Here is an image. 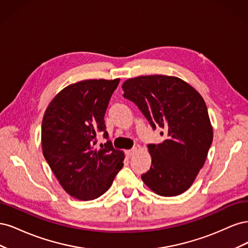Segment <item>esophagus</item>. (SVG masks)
Segmentation results:
<instances>
[{"label": "esophagus", "instance_id": "obj_1", "mask_svg": "<svg viewBox=\"0 0 248 248\" xmlns=\"http://www.w3.org/2000/svg\"><path fill=\"white\" fill-rule=\"evenodd\" d=\"M137 151H138V148L137 147H133L132 149H130V150H128V151H127V156L131 157V156H133L134 154L137 153Z\"/></svg>", "mask_w": 248, "mask_h": 248}]
</instances>
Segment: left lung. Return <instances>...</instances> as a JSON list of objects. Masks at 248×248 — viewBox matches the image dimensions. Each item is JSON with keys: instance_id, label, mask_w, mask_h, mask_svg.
Returning <instances> with one entry per match:
<instances>
[{"instance_id": "1", "label": "left lung", "mask_w": 248, "mask_h": 248, "mask_svg": "<svg viewBox=\"0 0 248 248\" xmlns=\"http://www.w3.org/2000/svg\"><path fill=\"white\" fill-rule=\"evenodd\" d=\"M122 89L124 98L136 104L153 130L167 131V140L148 146L152 164L142 181L162 197L183 193L204 166L213 140L204 99L175 77H138L127 79Z\"/></svg>"}]
</instances>
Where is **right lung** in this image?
Masks as SVG:
<instances>
[{
  "instance_id": "1",
  "label": "right lung",
  "mask_w": 248,
  "mask_h": 248,
  "mask_svg": "<svg viewBox=\"0 0 248 248\" xmlns=\"http://www.w3.org/2000/svg\"><path fill=\"white\" fill-rule=\"evenodd\" d=\"M120 79H88L63 89L44 112L43 156L71 197L90 201L111 186L123 168L124 153L112 147L104 115ZM107 140L97 147L96 134Z\"/></svg>"
}]
</instances>
